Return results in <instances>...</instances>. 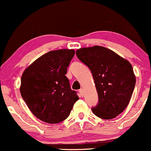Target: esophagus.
I'll return each mask as SVG.
<instances>
[{
    "label": "esophagus",
    "mask_w": 151,
    "mask_h": 151,
    "mask_svg": "<svg viewBox=\"0 0 151 151\" xmlns=\"http://www.w3.org/2000/svg\"><path fill=\"white\" fill-rule=\"evenodd\" d=\"M79 93L81 96H83V93H84V91H83V89H80L79 90Z\"/></svg>",
    "instance_id": "34e87169"
}]
</instances>
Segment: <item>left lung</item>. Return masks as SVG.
<instances>
[{"label": "left lung", "instance_id": "8db88e82", "mask_svg": "<svg viewBox=\"0 0 151 151\" xmlns=\"http://www.w3.org/2000/svg\"><path fill=\"white\" fill-rule=\"evenodd\" d=\"M76 56L93 74L98 103L92 107L97 116L115 118L129 103L136 84L131 63L107 48L95 46L76 51Z\"/></svg>", "mask_w": 151, "mask_h": 151}]
</instances>
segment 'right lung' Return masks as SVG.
I'll return each mask as SVG.
<instances>
[{
  "label": "right lung",
  "instance_id": "add662e5",
  "mask_svg": "<svg viewBox=\"0 0 151 151\" xmlns=\"http://www.w3.org/2000/svg\"><path fill=\"white\" fill-rule=\"evenodd\" d=\"M75 51L60 49L42 55L23 73L20 93L36 117L57 124L70 114L79 97L65 75Z\"/></svg>",
  "mask_w": 151,
  "mask_h": 151
}]
</instances>
